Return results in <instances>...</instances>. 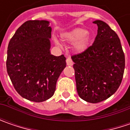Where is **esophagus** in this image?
Returning <instances> with one entry per match:
<instances>
[{
	"instance_id": "34e87169",
	"label": "esophagus",
	"mask_w": 130,
	"mask_h": 130,
	"mask_svg": "<svg viewBox=\"0 0 130 130\" xmlns=\"http://www.w3.org/2000/svg\"><path fill=\"white\" fill-rule=\"evenodd\" d=\"M73 61H72V59L70 57H68L67 58V64L68 66H72L73 65Z\"/></svg>"
}]
</instances>
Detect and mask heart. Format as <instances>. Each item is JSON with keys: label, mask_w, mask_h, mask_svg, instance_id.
<instances>
[{"label": "heart", "mask_w": 130, "mask_h": 130, "mask_svg": "<svg viewBox=\"0 0 130 130\" xmlns=\"http://www.w3.org/2000/svg\"><path fill=\"white\" fill-rule=\"evenodd\" d=\"M65 40L69 43H76L75 48L78 51H82L85 47L88 40L87 32L83 29H75L64 36Z\"/></svg>", "instance_id": "obj_1"}]
</instances>
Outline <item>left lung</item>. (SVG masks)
<instances>
[{
    "label": "left lung",
    "instance_id": "obj_1",
    "mask_svg": "<svg viewBox=\"0 0 130 130\" xmlns=\"http://www.w3.org/2000/svg\"><path fill=\"white\" fill-rule=\"evenodd\" d=\"M94 23L98 28L93 44L72 58L79 96L96 103L111 96L120 86L125 58L117 34L103 21Z\"/></svg>",
    "mask_w": 130,
    "mask_h": 130
}]
</instances>
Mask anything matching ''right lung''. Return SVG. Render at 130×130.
Listing matches in <instances>:
<instances>
[{
    "label": "right lung",
    "instance_id": "right-lung-1",
    "mask_svg": "<svg viewBox=\"0 0 130 130\" xmlns=\"http://www.w3.org/2000/svg\"><path fill=\"white\" fill-rule=\"evenodd\" d=\"M51 38L49 22L29 20L18 28L8 43V74L17 92L33 102L52 97L67 65L63 55L51 54Z\"/></svg>",
    "mask_w": 130,
    "mask_h": 130
}]
</instances>
